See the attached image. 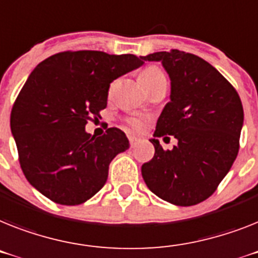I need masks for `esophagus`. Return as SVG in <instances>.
<instances>
[{"label":"esophagus","mask_w":258,"mask_h":258,"mask_svg":"<svg viewBox=\"0 0 258 258\" xmlns=\"http://www.w3.org/2000/svg\"><path fill=\"white\" fill-rule=\"evenodd\" d=\"M130 144H131V147H135L136 144H138V142H139V139L136 138V136H130Z\"/></svg>","instance_id":"34e87169"}]
</instances>
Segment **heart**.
Segmentation results:
<instances>
[{"instance_id": "heart-1", "label": "heart", "mask_w": 258, "mask_h": 258, "mask_svg": "<svg viewBox=\"0 0 258 258\" xmlns=\"http://www.w3.org/2000/svg\"><path fill=\"white\" fill-rule=\"evenodd\" d=\"M162 81H166L165 76H164V73H162L159 68H156V67H149V68L144 69L142 72V75H140V82H142V85L146 88V90H148L149 88H152V86L157 85L159 82ZM128 124L131 125L134 130L143 128V122L140 119H130Z\"/></svg>"}]
</instances>
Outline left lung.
<instances>
[{"instance_id": "obj_1", "label": "left lung", "mask_w": 258, "mask_h": 258, "mask_svg": "<svg viewBox=\"0 0 258 258\" xmlns=\"http://www.w3.org/2000/svg\"><path fill=\"white\" fill-rule=\"evenodd\" d=\"M160 61L169 75L170 101L156 124L155 156L142 166L148 189L176 206L209 198L229 172L244 122L243 105L233 86L206 60L172 49L140 56ZM173 135L177 146L164 151L156 137Z\"/></svg>"}]
</instances>
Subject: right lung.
Returning a JSON list of instances; mask_svg holds the SVG:
<instances>
[{
	"mask_svg": "<svg viewBox=\"0 0 258 258\" xmlns=\"http://www.w3.org/2000/svg\"><path fill=\"white\" fill-rule=\"evenodd\" d=\"M143 64L130 53L67 51L36 66L15 99L10 128L23 174L39 192L73 206L102 189L110 162L130 143L115 127L96 138L85 125L107 106L110 84Z\"/></svg>",
	"mask_w": 258,
	"mask_h": 258,
	"instance_id": "1",
	"label": "right lung"
}]
</instances>
